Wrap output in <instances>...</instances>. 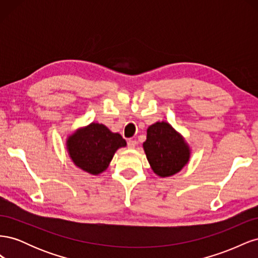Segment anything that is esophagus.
I'll list each match as a JSON object with an SVG mask.
<instances>
[{
  "label": "esophagus",
  "mask_w": 258,
  "mask_h": 258,
  "mask_svg": "<svg viewBox=\"0 0 258 258\" xmlns=\"http://www.w3.org/2000/svg\"><path fill=\"white\" fill-rule=\"evenodd\" d=\"M136 145H137V142L135 141V140H129V141H128V147L129 148H131V150H134V148L136 147Z\"/></svg>",
  "instance_id": "1"
}]
</instances>
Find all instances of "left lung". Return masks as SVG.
I'll return each instance as SVG.
<instances>
[{
    "label": "left lung",
    "mask_w": 258,
    "mask_h": 258,
    "mask_svg": "<svg viewBox=\"0 0 258 258\" xmlns=\"http://www.w3.org/2000/svg\"><path fill=\"white\" fill-rule=\"evenodd\" d=\"M143 148L154 173L160 177L179 172L190 158L189 145L167 121H157L147 128Z\"/></svg>",
    "instance_id": "obj_1"
}]
</instances>
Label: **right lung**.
Returning <instances> with one entry per match:
<instances>
[{
	"mask_svg": "<svg viewBox=\"0 0 258 258\" xmlns=\"http://www.w3.org/2000/svg\"><path fill=\"white\" fill-rule=\"evenodd\" d=\"M127 145L119 134L102 123L91 122L67 139V150L74 165L91 175H99L110 165L116 151Z\"/></svg>",
	"mask_w": 258,
	"mask_h": 258,
	"instance_id": "1",
	"label": "right lung"
}]
</instances>
